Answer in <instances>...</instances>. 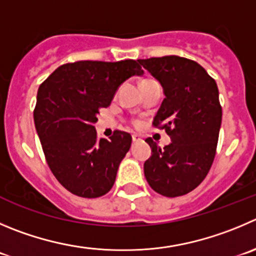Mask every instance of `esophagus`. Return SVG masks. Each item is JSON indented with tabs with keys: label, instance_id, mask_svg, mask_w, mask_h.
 Segmentation results:
<instances>
[{
	"label": "esophagus",
	"instance_id": "1",
	"mask_svg": "<svg viewBox=\"0 0 256 256\" xmlns=\"http://www.w3.org/2000/svg\"><path fill=\"white\" fill-rule=\"evenodd\" d=\"M140 140H142V137H140V134H133V136H132V140H133V143L140 142Z\"/></svg>",
	"mask_w": 256,
	"mask_h": 256
}]
</instances>
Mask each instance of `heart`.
I'll return each instance as SVG.
<instances>
[{
  "mask_svg": "<svg viewBox=\"0 0 256 256\" xmlns=\"http://www.w3.org/2000/svg\"><path fill=\"white\" fill-rule=\"evenodd\" d=\"M136 124H138V123H136Z\"/></svg>",
  "mask_w": 256,
  "mask_h": 256,
  "instance_id": "b5f03b06",
  "label": "heart"
}]
</instances>
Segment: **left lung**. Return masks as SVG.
<instances>
[{"label": "left lung", "mask_w": 256, "mask_h": 256, "mask_svg": "<svg viewBox=\"0 0 256 256\" xmlns=\"http://www.w3.org/2000/svg\"><path fill=\"white\" fill-rule=\"evenodd\" d=\"M138 62L162 85L164 99L153 126L171 138L164 148L146 140L152 150L143 167L146 180L163 196H182L204 181L215 158L222 118L218 85L201 65L186 58Z\"/></svg>", "instance_id": "obj_1"}]
</instances>
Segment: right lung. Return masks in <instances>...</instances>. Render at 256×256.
Segmentation results:
<instances>
[{
    "label": "right lung",
    "mask_w": 256,
    "mask_h": 256,
    "mask_svg": "<svg viewBox=\"0 0 256 256\" xmlns=\"http://www.w3.org/2000/svg\"><path fill=\"white\" fill-rule=\"evenodd\" d=\"M143 72L136 60H86L62 65L38 88L36 132L51 172L72 194L96 198L113 187L132 137L116 130L109 140H99L94 123L118 88Z\"/></svg>",
    "instance_id": "right-lung-1"
}]
</instances>
